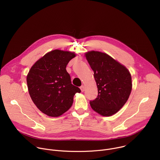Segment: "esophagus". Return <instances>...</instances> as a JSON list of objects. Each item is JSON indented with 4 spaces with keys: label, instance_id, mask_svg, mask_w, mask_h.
<instances>
[{
    "label": "esophagus",
    "instance_id": "esophagus-1",
    "mask_svg": "<svg viewBox=\"0 0 160 160\" xmlns=\"http://www.w3.org/2000/svg\"><path fill=\"white\" fill-rule=\"evenodd\" d=\"M80 88V90H81L82 92H83V91L85 90V87L83 85H82Z\"/></svg>",
    "mask_w": 160,
    "mask_h": 160
}]
</instances>
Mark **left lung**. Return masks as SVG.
Listing matches in <instances>:
<instances>
[{
    "instance_id": "1",
    "label": "left lung",
    "mask_w": 160,
    "mask_h": 160,
    "mask_svg": "<svg viewBox=\"0 0 160 160\" xmlns=\"http://www.w3.org/2000/svg\"><path fill=\"white\" fill-rule=\"evenodd\" d=\"M85 57L97 84L98 95L90 101L91 108L99 115L109 117L117 113L130 94L132 77L127 68L106 53L89 51Z\"/></svg>"
}]
</instances>
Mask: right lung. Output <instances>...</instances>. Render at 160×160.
<instances>
[{
    "mask_svg": "<svg viewBox=\"0 0 160 160\" xmlns=\"http://www.w3.org/2000/svg\"><path fill=\"white\" fill-rule=\"evenodd\" d=\"M75 56L69 51H52L39 59L27 75L28 92L33 103L49 117L62 115L72 106L75 94L81 92L72 83L66 70Z\"/></svg>",
    "mask_w": 160,
    "mask_h": 160,
    "instance_id": "add662e5",
    "label": "right lung"
}]
</instances>
